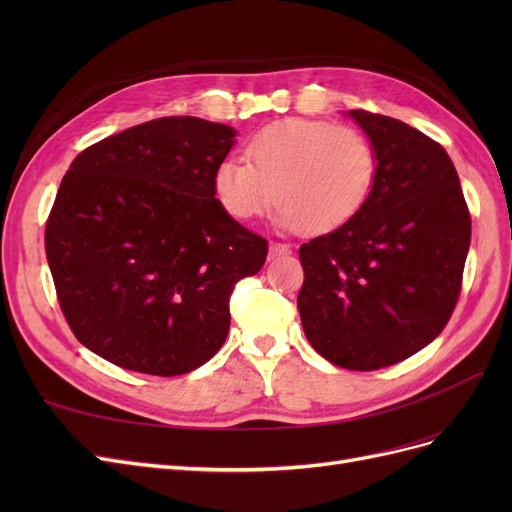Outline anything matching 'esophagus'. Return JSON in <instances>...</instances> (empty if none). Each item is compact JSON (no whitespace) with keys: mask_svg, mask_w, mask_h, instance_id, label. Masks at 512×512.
I'll use <instances>...</instances> for the list:
<instances>
[{"mask_svg":"<svg viewBox=\"0 0 512 512\" xmlns=\"http://www.w3.org/2000/svg\"><path fill=\"white\" fill-rule=\"evenodd\" d=\"M288 252H290V247L286 243H271L269 245V260L280 258V256L288 254Z\"/></svg>","mask_w":512,"mask_h":512,"instance_id":"1","label":"esophagus"}]
</instances>
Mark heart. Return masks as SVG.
Returning a JSON list of instances; mask_svg holds the SVG:
<instances>
[{
  "mask_svg": "<svg viewBox=\"0 0 512 512\" xmlns=\"http://www.w3.org/2000/svg\"><path fill=\"white\" fill-rule=\"evenodd\" d=\"M245 153L247 162L228 156L213 175L222 209L239 222L258 218L277 198L275 228L322 235L348 224L378 179L374 143L331 121H275L250 138Z\"/></svg>",
  "mask_w": 512,
  "mask_h": 512,
  "instance_id": "heart-1",
  "label": "heart"
}]
</instances>
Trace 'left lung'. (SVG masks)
Returning a JSON list of instances; mask_svg holds the SVG:
<instances>
[{
    "instance_id": "obj_1",
    "label": "left lung",
    "mask_w": 512,
    "mask_h": 512,
    "mask_svg": "<svg viewBox=\"0 0 512 512\" xmlns=\"http://www.w3.org/2000/svg\"><path fill=\"white\" fill-rule=\"evenodd\" d=\"M348 117L378 151V179L348 224L301 245L297 305L320 356L371 371L442 333L459 299L472 222L442 145L393 117Z\"/></svg>"
}]
</instances>
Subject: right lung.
Segmentation results:
<instances>
[{"mask_svg":"<svg viewBox=\"0 0 512 512\" xmlns=\"http://www.w3.org/2000/svg\"><path fill=\"white\" fill-rule=\"evenodd\" d=\"M235 136L198 117L147 121L87 147L61 179L46 260L72 333L108 363L179 376L226 342L230 292L269 252L215 198Z\"/></svg>","mask_w":512,"mask_h":512,"instance_id":"1","label":"right lung"}]
</instances>
